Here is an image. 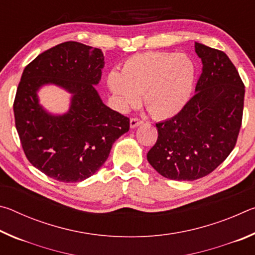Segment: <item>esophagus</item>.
Wrapping results in <instances>:
<instances>
[{
    "label": "esophagus",
    "instance_id": "esophagus-1",
    "mask_svg": "<svg viewBox=\"0 0 255 255\" xmlns=\"http://www.w3.org/2000/svg\"><path fill=\"white\" fill-rule=\"evenodd\" d=\"M140 124H143V120L139 118H131L130 119V127L131 128H136L137 126H139Z\"/></svg>",
    "mask_w": 255,
    "mask_h": 255
}]
</instances>
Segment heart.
<instances>
[{
	"mask_svg": "<svg viewBox=\"0 0 255 255\" xmlns=\"http://www.w3.org/2000/svg\"><path fill=\"white\" fill-rule=\"evenodd\" d=\"M196 68L188 56L141 53L128 57L122 73L112 71L108 85L123 107L136 105L143 93L145 107L156 118H170L188 102Z\"/></svg>",
	"mask_w": 255,
	"mask_h": 255,
	"instance_id": "1",
	"label": "heart"
}]
</instances>
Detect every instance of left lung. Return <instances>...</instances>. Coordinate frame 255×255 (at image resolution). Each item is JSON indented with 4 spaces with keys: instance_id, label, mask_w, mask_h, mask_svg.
Instances as JSON below:
<instances>
[{
    "instance_id": "left-lung-1",
    "label": "left lung",
    "mask_w": 255,
    "mask_h": 255,
    "mask_svg": "<svg viewBox=\"0 0 255 255\" xmlns=\"http://www.w3.org/2000/svg\"><path fill=\"white\" fill-rule=\"evenodd\" d=\"M202 71L196 94L178 115L157 123L158 137L147 153L164 178L193 181L211 173L234 149L242 126L244 83L222 50L196 42Z\"/></svg>"
}]
</instances>
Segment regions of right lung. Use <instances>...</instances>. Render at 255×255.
<instances>
[{
	"instance_id": "1",
	"label": "right lung",
	"mask_w": 255,
	"mask_h": 255,
	"mask_svg": "<svg viewBox=\"0 0 255 255\" xmlns=\"http://www.w3.org/2000/svg\"><path fill=\"white\" fill-rule=\"evenodd\" d=\"M103 59L101 49L66 41L38 55L22 73L13 102L15 128L28 161L51 179H88L129 130V118L107 107L94 89ZM50 83L73 94L67 114L51 116L37 103L36 91Z\"/></svg>"
}]
</instances>
